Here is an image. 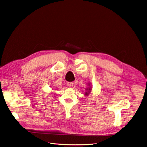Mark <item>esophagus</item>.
Here are the masks:
<instances>
[{"mask_svg": "<svg viewBox=\"0 0 147 147\" xmlns=\"http://www.w3.org/2000/svg\"><path fill=\"white\" fill-rule=\"evenodd\" d=\"M67 85L68 87H72V86L74 85V82H67Z\"/></svg>", "mask_w": 147, "mask_h": 147, "instance_id": "esophagus-1", "label": "esophagus"}]
</instances>
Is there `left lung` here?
<instances>
[{"instance_id":"1","label":"left lung","mask_w":147,"mask_h":147,"mask_svg":"<svg viewBox=\"0 0 147 147\" xmlns=\"http://www.w3.org/2000/svg\"><path fill=\"white\" fill-rule=\"evenodd\" d=\"M89 90H91V89H89ZM86 94H88V93L87 92V93H86Z\"/></svg>"}]
</instances>
